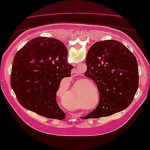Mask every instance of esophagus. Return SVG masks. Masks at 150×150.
Returning a JSON list of instances; mask_svg holds the SVG:
<instances>
[{
	"mask_svg": "<svg viewBox=\"0 0 150 150\" xmlns=\"http://www.w3.org/2000/svg\"><path fill=\"white\" fill-rule=\"evenodd\" d=\"M78 75V72L75 69H72L71 71V76L72 77H76V76H77Z\"/></svg>",
	"mask_w": 150,
	"mask_h": 150,
	"instance_id": "obj_1",
	"label": "esophagus"
}]
</instances>
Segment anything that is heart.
<instances>
[{"mask_svg":"<svg viewBox=\"0 0 150 150\" xmlns=\"http://www.w3.org/2000/svg\"><path fill=\"white\" fill-rule=\"evenodd\" d=\"M75 108H78V106H76L75 107Z\"/></svg>","mask_w":150,"mask_h":150,"instance_id":"heart-1","label":"heart"}]
</instances>
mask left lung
<instances>
[{"mask_svg": "<svg viewBox=\"0 0 150 150\" xmlns=\"http://www.w3.org/2000/svg\"><path fill=\"white\" fill-rule=\"evenodd\" d=\"M84 76L96 84L98 106L82 119L114 115L132 103L139 86L138 66L134 54L120 42L106 40L94 43L86 59Z\"/></svg>", "mask_w": 150, "mask_h": 150, "instance_id": "1", "label": "left lung"}]
</instances>
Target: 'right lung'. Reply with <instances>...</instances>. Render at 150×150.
Listing matches in <instances>:
<instances>
[{
  "label": "right lung",
  "instance_id": "right-lung-1",
  "mask_svg": "<svg viewBox=\"0 0 150 150\" xmlns=\"http://www.w3.org/2000/svg\"><path fill=\"white\" fill-rule=\"evenodd\" d=\"M67 56L64 44L46 37L33 39L16 54L11 85L22 106L47 118L65 119L56 94L61 80L73 69Z\"/></svg>",
  "mask_w": 150,
  "mask_h": 150
}]
</instances>
